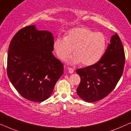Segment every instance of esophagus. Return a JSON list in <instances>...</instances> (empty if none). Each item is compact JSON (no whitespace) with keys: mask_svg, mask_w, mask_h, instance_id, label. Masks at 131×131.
<instances>
[{"mask_svg":"<svg viewBox=\"0 0 131 131\" xmlns=\"http://www.w3.org/2000/svg\"><path fill=\"white\" fill-rule=\"evenodd\" d=\"M68 71H69V73H70V74L74 73V69H72V68H70V67L68 68Z\"/></svg>","mask_w":131,"mask_h":131,"instance_id":"34e87169","label":"esophagus"}]
</instances>
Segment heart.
Segmentation results:
<instances>
[{"instance_id":"obj_1","label":"heart","mask_w":131,"mask_h":131,"mask_svg":"<svg viewBox=\"0 0 131 131\" xmlns=\"http://www.w3.org/2000/svg\"><path fill=\"white\" fill-rule=\"evenodd\" d=\"M106 45V37L103 33H94L86 27H78L70 30L65 37H58L53 48L62 60L70 55L73 49L74 55L70 58V63L82 62L84 66H91L101 58Z\"/></svg>"}]
</instances>
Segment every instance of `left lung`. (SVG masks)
<instances>
[{"mask_svg": "<svg viewBox=\"0 0 131 131\" xmlns=\"http://www.w3.org/2000/svg\"><path fill=\"white\" fill-rule=\"evenodd\" d=\"M125 62L124 48L119 36L115 33L99 61L76 70L81 79L77 88L79 96L89 103L107 96L121 79Z\"/></svg>", "mask_w": 131, "mask_h": 131, "instance_id": "1", "label": "left lung"}]
</instances>
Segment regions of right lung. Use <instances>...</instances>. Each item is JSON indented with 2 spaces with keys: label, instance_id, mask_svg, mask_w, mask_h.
I'll list each match as a JSON object with an SVG mask.
<instances>
[{
  "label": "right lung",
  "instance_id": "1",
  "mask_svg": "<svg viewBox=\"0 0 131 131\" xmlns=\"http://www.w3.org/2000/svg\"><path fill=\"white\" fill-rule=\"evenodd\" d=\"M53 36L35 25L19 30L10 41L7 73L19 94L34 102L51 96L57 82L63 74L64 65L55 57Z\"/></svg>",
  "mask_w": 131,
  "mask_h": 131
}]
</instances>
